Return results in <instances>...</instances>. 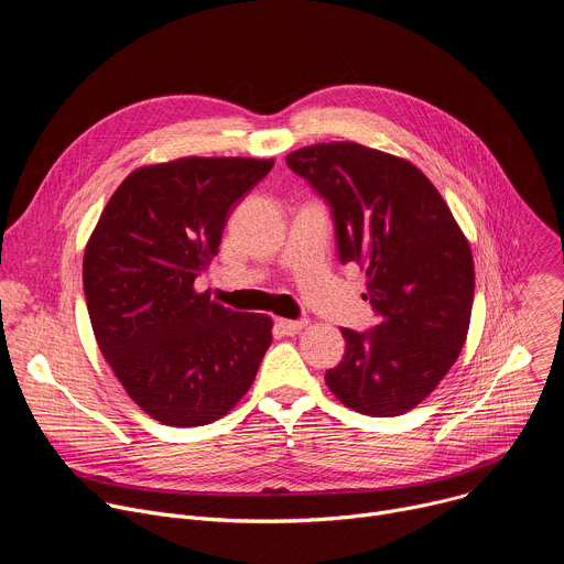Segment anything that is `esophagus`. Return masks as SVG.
Instances as JSON below:
<instances>
[{
    "label": "esophagus",
    "mask_w": 564,
    "mask_h": 564,
    "mask_svg": "<svg viewBox=\"0 0 564 564\" xmlns=\"http://www.w3.org/2000/svg\"><path fill=\"white\" fill-rule=\"evenodd\" d=\"M307 326V321H292V318H276V328L283 335H299Z\"/></svg>",
    "instance_id": "esophagus-1"
}]
</instances>
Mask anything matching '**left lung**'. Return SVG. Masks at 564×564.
<instances>
[{"label":"left lung","instance_id":"1","mask_svg":"<svg viewBox=\"0 0 564 564\" xmlns=\"http://www.w3.org/2000/svg\"><path fill=\"white\" fill-rule=\"evenodd\" d=\"M285 163L328 200L341 263H359L379 326L341 328L326 372L344 406L404 415L437 388L468 335L475 270L468 240L435 185L409 160L359 142H318Z\"/></svg>","mask_w":564,"mask_h":564}]
</instances>
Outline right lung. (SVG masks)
Returning <instances> with one entry per match:
<instances>
[{
    "instance_id": "add662e5",
    "label": "right lung",
    "mask_w": 564,
    "mask_h": 564,
    "mask_svg": "<svg viewBox=\"0 0 564 564\" xmlns=\"http://www.w3.org/2000/svg\"><path fill=\"white\" fill-rule=\"evenodd\" d=\"M274 165L187 155L133 170L89 238L83 281L96 341L127 394L165 426H205L243 397L272 344L268 314L194 288L227 218Z\"/></svg>"
}]
</instances>
